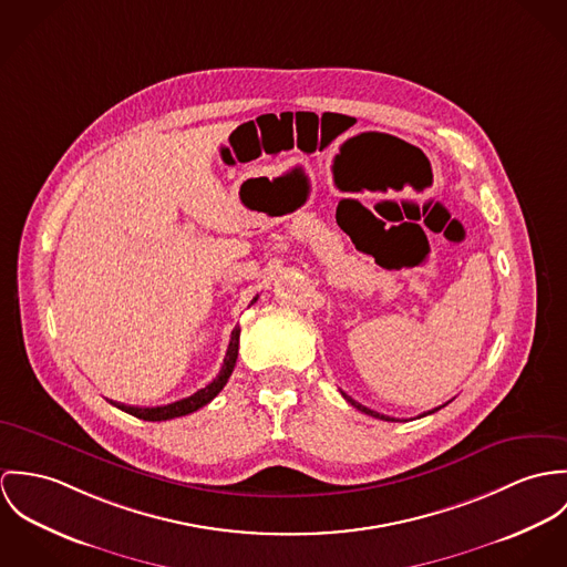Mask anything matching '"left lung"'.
<instances>
[{"mask_svg": "<svg viewBox=\"0 0 567 567\" xmlns=\"http://www.w3.org/2000/svg\"><path fill=\"white\" fill-rule=\"evenodd\" d=\"M341 393H343V391H341ZM343 398H346V400H348V402H350V404H352L354 409H359L361 413H368V415H372V417H378V420H384V422H398L395 417H389V415H380V413H377V411H372V409H368V406L359 404L357 400H352V398H350V395H346V393H343ZM445 404H447V402H445ZM445 404H441V406H445ZM441 406H437V409H433V411H429V413H424V415H431V413L440 411ZM424 415H420V417H424Z\"/></svg>", "mask_w": 567, "mask_h": 567, "instance_id": "left-lung-1", "label": "left lung"}]
</instances>
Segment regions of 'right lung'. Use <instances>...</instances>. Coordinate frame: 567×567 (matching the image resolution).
<instances>
[{
  "label": "right lung",
  "mask_w": 567,
  "mask_h": 567,
  "mask_svg": "<svg viewBox=\"0 0 567 567\" xmlns=\"http://www.w3.org/2000/svg\"><path fill=\"white\" fill-rule=\"evenodd\" d=\"M256 300H258V296L254 298L252 305ZM239 334H241V328L235 326V330H233V334H230L228 352H226V359H224V365H221L219 374L215 377L213 382H208L204 389L195 391L189 398H183V400H178V402L163 404V406H127V404H120V402H111V404H115L117 409L126 411V413L138 417V420H145V422H165V420H174V417L189 415L193 411L202 409L204 404H208V402L224 389V384L228 382V378H230L235 365H237V357H239Z\"/></svg>",
  "instance_id": "add662e5"
}]
</instances>
